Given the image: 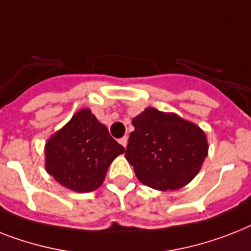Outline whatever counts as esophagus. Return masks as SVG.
<instances>
[{
	"mask_svg": "<svg viewBox=\"0 0 251 251\" xmlns=\"http://www.w3.org/2000/svg\"><path fill=\"white\" fill-rule=\"evenodd\" d=\"M119 142H120V144H121L122 147H125V148H126V146H127V136H124V138H121Z\"/></svg>",
	"mask_w": 251,
	"mask_h": 251,
	"instance_id": "esophagus-1",
	"label": "esophagus"
}]
</instances>
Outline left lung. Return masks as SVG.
<instances>
[{"label":"left lung","instance_id":"1","mask_svg":"<svg viewBox=\"0 0 251 251\" xmlns=\"http://www.w3.org/2000/svg\"><path fill=\"white\" fill-rule=\"evenodd\" d=\"M132 125L125 157L143 184L173 191L196 176L207 156L206 135L199 126L154 108L136 116Z\"/></svg>","mask_w":251,"mask_h":251}]
</instances>
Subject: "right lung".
I'll return each mask as SVG.
<instances>
[{
    "instance_id": "1",
    "label": "right lung",
    "mask_w": 251,
    "mask_h": 251,
    "mask_svg": "<svg viewBox=\"0 0 251 251\" xmlns=\"http://www.w3.org/2000/svg\"><path fill=\"white\" fill-rule=\"evenodd\" d=\"M124 152L90 109H81L46 143V170L67 188L90 192L100 187L111 162Z\"/></svg>"
}]
</instances>
